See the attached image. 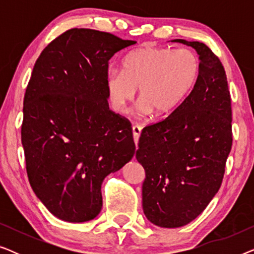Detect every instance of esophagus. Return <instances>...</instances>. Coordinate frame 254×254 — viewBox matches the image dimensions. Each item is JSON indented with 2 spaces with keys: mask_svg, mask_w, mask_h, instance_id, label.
<instances>
[{
  "mask_svg": "<svg viewBox=\"0 0 254 254\" xmlns=\"http://www.w3.org/2000/svg\"><path fill=\"white\" fill-rule=\"evenodd\" d=\"M141 131H142L141 126H138V125H135V126H133V136H134L135 143H136V144L138 142V138H140Z\"/></svg>",
  "mask_w": 254,
  "mask_h": 254,
  "instance_id": "1",
  "label": "esophagus"
}]
</instances>
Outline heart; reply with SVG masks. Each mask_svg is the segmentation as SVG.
<instances>
[{
    "mask_svg": "<svg viewBox=\"0 0 254 254\" xmlns=\"http://www.w3.org/2000/svg\"><path fill=\"white\" fill-rule=\"evenodd\" d=\"M201 62L190 48L144 46L124 58L121 71L111 69L106 75V92L111 107L125 113L135 99L136 89L143 113L168 116L195 85Z\"/></svg>",
    "mask_w": 254,
    "mask_h": 254,
    "instance_id": "heart-1",
    "label": "heart"
}]
</instances>
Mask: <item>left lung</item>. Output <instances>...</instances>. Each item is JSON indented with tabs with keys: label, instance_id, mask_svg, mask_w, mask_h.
Returning a JSON list of instances; mask_svg holds the SVG:
<instances>
[{
	"label": "left lung",
	"instance_id": "obj_1",
	"mask_svg": "<svg viewBox=\"0 0 254 254\" xmlns=\"http://www.w3.org/2000/svg\"><path fill=\"white\" fill-rule=\"evenodd\" d=\"M172 41L193 47L201 69L184 102L145 127L138 141L142 206L162 228L183 227L202 213L220 190L232 145L231 97L220 59L203 43Z\"/></svg>",
	"mask_w": 254,
	"mask_h": 254
}]
</instances>
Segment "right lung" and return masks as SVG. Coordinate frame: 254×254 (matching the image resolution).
<instances>
[{
	"instance_id": "1",
	"label": "right lung",
	"mask_w": 254,
	"mask_h": 254,
	"mask_svg": "<svg viewBox=\"0 0 254 254\" xmlns=\"http://www.w3.org/2000/svg\"><path fill=\"white\" fill-rule=\"evenodd\" d=\"M136 41L70 29L34 64L23 106L30 185L54 216L86 222L102 210V183L135 152L130 123L110 110L109 61Z\"/></svg>"
}]
</instances>
